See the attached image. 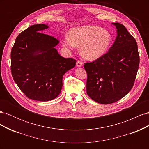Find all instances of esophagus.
Returning a JSON list of instances; mask_svg holds the SVG:
<instances>
[{
    "mask_svg": "<svg viewBox=\"0 0 149 149\" xmlns=\"http://www.w3.org/2000/svg\"><path fill=\"white\" fill-rule=\"evenodd\" d=\"M76 65H77L78 67H81L83 66V62L79 60H78L77 62H76Z\"/></svg>",
    "mask_w": 149,
    "mask_h": 149,
    "instance_id": "1",
    "label": "esophagus"
}]
</instances>
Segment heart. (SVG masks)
Listing matches in <instances>:
<instances>
[{
  "mask_svg": "<svg viewBox=\"0 0 149 149\" xmlns=\"http://www.w3.org/2000/svg\"><path fill=\"white\" fill-rule=\"evenodd\" d=\"M112 42L109 31L99 26L87 25L71 29L69 35L63 39V45L70 49L81 47V53L84 58L95 60L105 55Z\"/></svg>",
  "mask_w": 149,
  "mask_h": 149,
  "instance_id": "heart-1",
  "label": "heart"
}]
</instances>
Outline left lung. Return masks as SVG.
<instances>
[{"instance_id":"8db88e82","label":"left lung","mask_w":149,"mask_h":149,"mask_svg":"<svg viewBox=\"0 0 149 149\" xmlns=\"http://www.w3.org/2000/svg\"><path fill=\"white\" fill-rule=\"evenodd\" d=\"M114 43L104 55L86 63V92L93 100L102 104L119 101L132 88L139 66L136 40L119 23Z\"/></svg>"}]
</instances>
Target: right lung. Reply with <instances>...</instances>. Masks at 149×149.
<instances>
[{"instance_id":"add662e5","label":"right lung","mask_w":149,"mask_h":149,"mask_svg":"<svg viewBox=\"0 0 149 149\" xmlns=\"http://www.w3.org/2000/svg\"><path fill=\"white\" fill-rule=\"evenodd\" d=\"M45 24L30 26L15 40L11 50V72L25 96L39 101H51L59 95L63 76L75 66L76 60L59 55V41L40 31Z\"/></svg>"}]
</instances>
